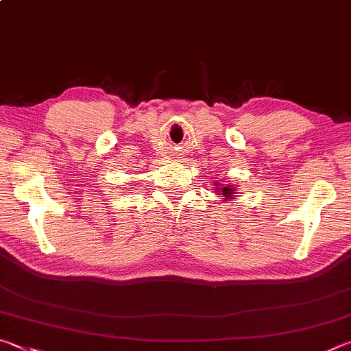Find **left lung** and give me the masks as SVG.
<instances>
[{
	"instance_id": "1",
	"label": "left lung",
	"mask_w": 351,
	"mask_h": 351,
	"mask_svg": "<svg viewBox=\"0 0 351 351\" xmlns=\"http://www.w3.org/2000/svg\"><path fill=\"white\" fill-rule=\"evenodd\" d=\"M217 186H218V184H217ZM217 190L219 192V195H223V199L232 198V195L235 193L234 192L235 189H232V186H221V187H217Z\"/></svg>"
}]
</instances>
